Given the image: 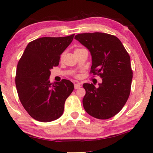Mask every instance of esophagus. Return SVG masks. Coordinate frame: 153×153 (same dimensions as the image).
<instances>
[{
    "label": "esophagus",
    "instance_id": "obj_1",
    "mask_svg": "<svg viewBox=\"0 0 153 153\" xmlns=\"http://www.w3.org/2000/svg\"><path fill=\"white\" fill-rule=\"evenodd\" d=\"M80 87H81V85H80V84H79V83H77V84H74L75 89H79Z\"/></svg>",
    "mask_w": 153,
    "mask_h": 153
}]
</instances>
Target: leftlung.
I'll use <instances>...</instances> for the list:
<instances>
[{"mask_svg": "<svg viewBox=\"0 0 153 153\" xmlns=\"http://www.w3.org/2000/svg\"><path fill=\"white\" fill-rule=\"evenodd\" d=\"M75 39L86 47L92 56L90 73L102 78L95 87L84 84L85 111L95 118L107 120L122 109L130 94L132 70L130 57L121 41L108 33H79Z\"/></svg>", "mask_w": 153, "mask_h": 153, "instance_id": "8db88e82", "label": "left lung"}]
</instances>
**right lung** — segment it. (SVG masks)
Segmentation results:
<instances>
[{"label": "right lung", "instance_id": "add662e5", "mask_svg": "<svg viewBox=\"0 0 153 153\" xmlns=\"http://www.w3.org/2000/svg\"><path fill=\"white\" fill-rule=\"evenodd\" d=\"M43 37L28 44L18 62L15 84L19 100L28 114L41 122H50L63 115L65 102L74 89L67 79L52 84L51 69L59 65L60 56L74 39Z\"/></svg>", "mask_w": 153, "mask_h": 153}]
</instances>
